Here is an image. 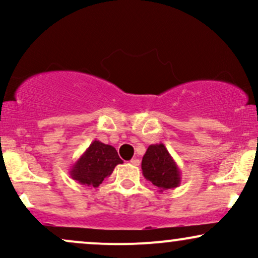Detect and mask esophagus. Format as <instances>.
I'll list each match as a JSON object with an SVG mask.
<instances>
[{
    "instance_id": "obj_1",
    "label": "esophagus",
    "mask_w": 258,
    "mask_h": 258,
    "mask_svg": "<svg viewBox=\"0 0 258 258\" xmlns=\"http://www.w3.org/2000/svg\"><path fill=\"white\" fill-rule=\"evenodd\" d=\"M130 162H131L133 166H138L139 162H141V161H139V159H137V158H133Z\"/></svg>"
}]
</instances>
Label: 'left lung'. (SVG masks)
Returning a JSON list of instances; mask_svg holds the SVG:
<instances>
[{"label":"left lung","instance_id":"1","mask_svg":"<svg viewBox=\"0 0 258 258\" xmlns=\"http://www.w3.org/2000/svg\"><path fill=\"white\" fill-rule=\"evenodd\" d=\"M142 172L146 179L158 186L159 191L173 189L180 184L179 168L162 143L148 147L142 160Z\"/></svg>","mask_w":258,"mask_h":258}]
</instances>
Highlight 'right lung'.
I'll return each instance as SVG.
<instances>
[{
    "instance_id": "obj_1",
    "label": "right lung",
    "mask_w": 258,
    "mask_h": 258,
    "mask_svg": "<svg viewBox=\"0 0 258 258\" xmlns=\"http://www.w3.org/2000/svg\"><path fill=\"white\" fill-rule=\"evenodd\" d=\"M122 162L114 147L96 139L73 165L69 174L81 184L97 188L110 176L115 166Z\"/></svg>"
}]
</instances>
